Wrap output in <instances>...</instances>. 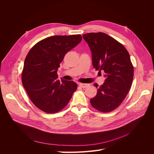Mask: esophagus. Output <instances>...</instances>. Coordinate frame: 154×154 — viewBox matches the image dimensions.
<instances>
[{
	"label": "esophagus",
	"mask_w": 154,
	"mask_h": 154,
	"mask_svg": "<svg viewBox=\"0 0 154 154\" xmlns=\"http://www.w3.org/2000/svg\"><path fill=\"white\" fill-rule=\"evenodd\" d=\"M79 86L82 88H86L89 86V84H88V83H79Z\"/></svg>",
	"instance_id": "esophagus-1"
}]
</instances>
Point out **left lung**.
<instances>
[{
  "label": "left lung",
  "mask_w": 154,
  "mask_h": 154,
  "mask_svg": "<svg viewBox=\"0 0 154 154\" xmlns=\"http://www.w3.org/2000/svg\"><path fill=\"white\" fill-rule=\"evenodd\" d=\"M92 53V65L96 70L104 72L105 80L97 87V94L91 99L96 110L109 112L122 103L132 86L134 67L127 50L112 37L104 32L83 35Z\"/></svg>",
  "instance_id": "obj_1"
}]
</instances>
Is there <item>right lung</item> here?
Returning <instances> with one entry per match:
<instances>
[{"instance_id": "add662e5", "label": "right lung", "mask_w": 154, "mask_h": 154, "mask_svg": "<svg viewBox=\"0 0 154 154\" xmlns=\"http://www.w3.org/2000/svg\"><path fill=\"white\" fill-rule=\"evenodd\" d=\"M80 35H56L36 44L27 54L22 73V85L37 108L53 114L63 109L77 84L58 79L57 71L64 56L80 42Z\"/></svg>"}]
</instances>
